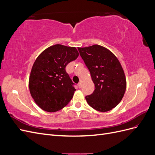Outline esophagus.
Segmentation results:
<instances>
[{
  "instance_id": "esophagus-1",
  "label": "esophagus",
  "mask_w": 155,
  "mask_h": 155,
  "mask_svg": "<svg viewBox=\"0 0 155 155\" xmlns=\"http://www.w3.org/2000/svg\"><path fill=\"white\" fill-rule=\"evenodd\" d=\"M78 87H79V88H81V86H82V85H81V83H79L78 84Z\"/></svg>"
}]
</instances>
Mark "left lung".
<instances>
[{"mask_svg":"<svg viewBox=\"0 0 155 155\" xmlns=\"http://www.w3.org/2000/svg\"><path fill=\"white\" fill-rule=\"evenodd\" d=\"M78 50L95 86L92 94L85 97L88 104L100 112L112 110L120 104L126 90V78L119 60L98 45Z\"/></svg>","mask_w":155,"mask_h":155,"instance_id":"left-lung-1","label":"left lung"}]
</instances>
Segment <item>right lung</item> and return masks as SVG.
Segmentation results:
<instances>
[{"label": "right lung", "instance_id": "1", "mask_svg": "<svg viewBox=\"0 0 155 155\" xmlns=\"http://www.w3.org/2000/svg\"><path fill=\"white\" fill-rule=\"evenodd\" d=\"M78 55L75 47L55 45L37 57L30 75L29 89L41 109L58 111L72 100L76 89L65 68Z\"/></svg>", "mask_w": 155, "mask_h": 155}]
</instances>
